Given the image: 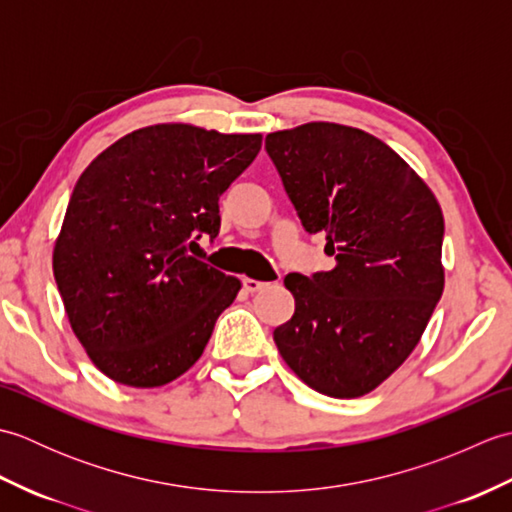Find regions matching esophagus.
<instances>
[{"label": "esophagus", "mask_w": 512, "mask_h": 512, "mask_svg": "<svg viewBox=\"0 0 512 512\" xmlns=\"http://www.w3.org/2000/svg\"><path fill=\"white\" fill-rule=\"evenodd\" d=\"M242 284H244V290L246 292H257V290H262L266 284H264V281H257V279H250V277H246L244 281H242Z\"/></svg>", "instance_id": "1"}]
</instances>
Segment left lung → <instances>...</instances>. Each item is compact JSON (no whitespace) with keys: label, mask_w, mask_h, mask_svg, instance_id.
Returning <instances> with one entry per match:
<instances>
[{"label":"left lung","mask_w":512,"mask_h":512,"mask_svg":"<svg viewBox=\"0 0 512 512\" xmlns=\"http://www.w3.org/2000/svg\"><path fill=\"white\" fill-rule=\"evenodd\" d=\"M266 151L308 233H325L334 268L284 284L295 314L277 350L332 398L374 391L418 345L444 290L436 195L383 140L336 123L266 136Z\"/></svg>","instance_id":"1"}]
</instances>
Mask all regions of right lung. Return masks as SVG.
Segmentation results:
<instances>
[{"label": "right lung", "instance_id": "1", "mask_svg": "<svg viewBox=\"0 0 512 512\" xmlns=\"http://www.w3.org/2000/svg\"><path fill=\"white\" fill-rule=\"evenodd\" d=\"M259 149L262 134L162 123L81 173L52 270L72 332L107 378L162 387L202 356L242 281L191 253L220 233V195Z\"/></svg>", "mask_w": 512, "mask_h": 512}]
</instances>
